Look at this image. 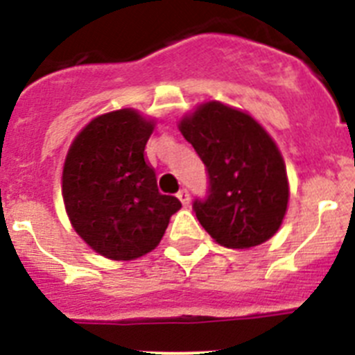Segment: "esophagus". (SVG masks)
<instances>
[{
	"label": "esophagus",
	"instance_id": "obj_1",
	"mask_svg": "<svg viewBox=\"0 0 355 355\" xmlns=\"http://www.w3.org/2000/svg\"><path fill=\"white\" fill-rule=\"evenodd\" d=\"M178 199L181 200V205L183 206L190 205V193H188L187 188H181L180 192H178Z\"/></svg>",
	"mask_w": 355,
	"mask_h": 355
}]
</instances>
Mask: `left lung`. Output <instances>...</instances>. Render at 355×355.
I'll return each instance as SVG.
<instances>
[{
	"mask_svg": "<svg viewBox=\"0 0 355 355\" xmlns=\"http://www.w3.org/2000/svg\"><path fill=\"white\" fill-rule=\"evenodd\" d=\"M208 171V196L193 200L197 220L224 247L249 249L277 233L288 208V178L277 146L258 122L218 101L180 122Z\"/></svg>",
	"mask_w": 355,
	"mask_h": 355,
	"instance_id": "obj_1",
	"label": "left lung"
}]
</instances>
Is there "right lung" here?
Masks as SVG:
<instances>
[{"label": "right lung", "instance_id": "right-lung-1", "mask_svg": "<svg viewBox=\"0 0 355 355\" xmlns=\"http://www.w3.org/2000/svg\"><path fill=\"white\" fill-rule=\"evenodd\" d=\"M155 130L139 112L99 115L80 131L64 163L62 196L72 227L96 252L130 261L150 252L181 202L158 192L144 159Z\"/></svg>", "mask_w": 355, "mask_h": 355}]
</instances>
